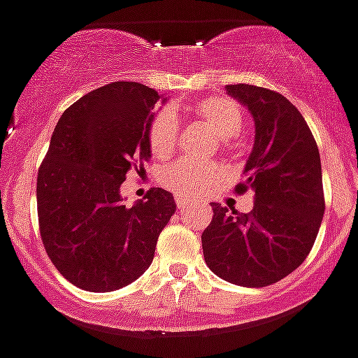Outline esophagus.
I'll list each match as a JSON object with an SVG mask.
<instances>
[{
	"mask_svg": "<svg viewBox=\"0 0 358 358\" xmlns=\"http://www.w3.org/2000/svg\"><path fill=\"white\" fill-rule=\"evenodd\" d=\"M176 206H178V209H180V211H182V209H187V207H193V203L189 202L187 198L176 196Z\"/></svg>",
	"mask_w": 358,
	"mask_h": 358,
	"instance_id": "34e87169",
	"label": "esophagus"
}]
</instances>
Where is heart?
Here are the masks:
<instances>
[{
	"mask_svg": "<svg viewBox=\"0 0 358 358\" xmlns=\"http://www.w3.org/2000/svg\"><path fill=\"white\" fill-rule=\"evenodd\" d=\"M196 118L215 131L225 145L238 136L244 127V113L235 100L227 96H211L200 100L191 107ZM178 140V125L171 110H160L149 127V145L158 158H165L173 152ZM220 180V171L211 164H196L191 160H178L165 167L160 173V182L174 194L182 198H198L206 194Z\"/></svg>",
	"mask_w": 358,
	"mask_h": 358,
	"instance_id": "heart-1",
	"label": "heart"
}]
</instances>
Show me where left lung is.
<instances>
[{"mask_svg":"<svg viewBox=\"0 0 358 358\" xmlns=\"http://www.w3.org/2000/svg\"><path fill=\"white\" fill-rule=\"evenodd\" d=\"M255 122L245 182L253 189L251 213L218 203L202 235L206 264L215 275L244 287L271 286L304 262L324 216L320 155L295 105L264 87L227 85Z\"/></svg>","mask_w":358,"mask_h":358,"instance_id":"obj_1","label":"left lung"}]
</instances>
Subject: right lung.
I'll list each match as a JSON object with an SVG mask.
<instances>
[{
  "mask_svg": "<svg viewBox=\"0 0 358 358\" xmlns=\"http://www.w3.org/2000/svg\"><path fill=\"white\" fill-rule=\"evenodd\" d=\"M158 100L167 98L142 83L114 82L72 103L54 129L38 171V220L49 258L80 289L107 293L143 275L176 211L165 189L133 206L120 193L129 169L151 158Z\"/></svg>",
  "mask_w": 358,
  "mask_h": 358,
  "instance_id": "1",
  "label": "right lung"
}]
</instances>
